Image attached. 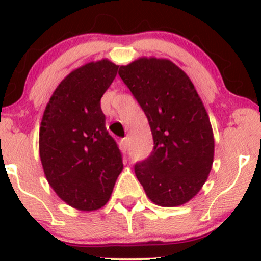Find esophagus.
Wrapping results in <instances>:
<instances>
[{"mask_svg":"<svg viewBox=\"0 0 261 261\" xmlns=\"http://www.w3.org/2000/svg\"><path fill=\"white\" fill-rule=\"evenodd\" d=\"M121 147L124 151H127L128 147H130V139H128V137H124V139L121 140Z\"/></svg>","mask_w":261,"mask_h":261,"instance_id":"esophagus-1","label":"esophagus"}]
</instances>
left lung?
Masks as SVG:
<instances>
[{
  "instance_id": "left-lung-1",
  "label": "left lung",
  "mask_w": 261,
  "mask_h": 261,
  "mask_svg": "<svg viewBox=\"0 0 261 261\" xmlns=\"http://www.w3.org/2000/svg\"><path fill=\"white\" fill-rule=\"evenodd\" d=\"M119 74L147 116L154 142L135 174L155 205H184L201 190L214 163V131L201 98L168 59L142 56L120 66Z\"/></svg>"
}]
</instances>
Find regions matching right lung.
Here are the masks:
<instances>
[{"label":"right lung","instance_id":"right-lung-1","mask_svg":"<svg viewBox=\"0 0 261 261\" xmlns=\"http://www.w3.org/2000/svg\"><path fill=\"white\" fill-rule=\"evenodd\" d=\"M118 68L101 59L73 70L56 87L41 118L39 154L44 174L56 195L80 211L103 207L124 168L100 108Z\"/></svg>","mask_w":261,"mask_h":261}]
</instances>
